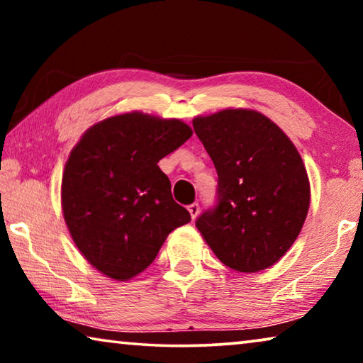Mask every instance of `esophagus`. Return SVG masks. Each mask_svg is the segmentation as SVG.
Listing matches in <instances>:
<instances>
[{"mask_svg": "<svg viewBox=\"0 0 363 363\" xmlns=\"http://www.w3.org/2000/svg\"><path fill=\"white\" fill-rule=\"evenodd\" d=\"M187 210L190 213V216H192V219H195L196 214L200 213V205L199 203H192V205L187 206Z\"/></svg>", "mask_w": 363, "mask_h": 363, "instance_id": "34e87169", "label": "esophagus"}]
</instances>
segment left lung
Segmentation results:
<instances>
[{
  "label": "left lung",
  "mask_w": 363,
  "mask_h": 363,
  "mask_svg": "<svg viewBox=\"0 0 363 363\" xmlns=\"http://www.w3.org/2000/svg\"><path fill=\"white\" fill-rule=\"evenodd\" d=\"M194 130L218 173L216 203L196 218V229L227 267H270L296 240L309 210V179L296 147L255 110L199 116Z\"/></svg>",
  "instance_id": "1"
}]
</instances>
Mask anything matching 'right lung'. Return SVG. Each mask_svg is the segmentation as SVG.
<instances>
[{
	"mask_svg": "<svg viewBox=\"0 0 363 363\" xmlns=\"http://www.w3.org/2000/svg\"><path fill=\"white\" fill-rule=\"evenodd\" d=\"M192 136L179 120L116 115L84 133L62 177V210L78 250L110 279L125 281L155 259L190 213L171 195L158 162Z\"/></svg>",
	"mask_w": 363,
	"mask_h": 363,
	"instance_id": "1",
	"label": "right lung"
}]
</instances>
